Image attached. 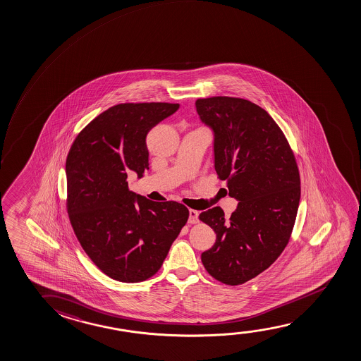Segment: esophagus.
I'll use <instances>...</instances> for the list:
<instances>
[{"label":"esophagus","mask_w":361,"mask_h":361,"mask_svg":"<svg viewBox=\"0 0 361 361\" xmlns=\"http://www.w3.org/2000/svg\"><path fill=\"white\" fill-rule=\"evenodd\" d=\"M190 212V216H188V224H197L199 222V211H196V209H190L188 211Z\"/></svg>","instance_id":"obj_1"}]
</instances>
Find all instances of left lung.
Segmentation results:
<instances>
[{
	"instance_id": "obj_1",
	"label": "left lung",
	"mask_w": 361,
	"mask_h": 361,
	"mask_svg": "<svg viewBox=\"0 0 361 361\" xmlns=\"http://www.w3.org/2000/svg\"><path fill=\"white\" fill-rule=\"evenodd\" d=\"M196 109L214 131V170L240 201L230 219L219 206L200 214L216 233L201 261L216 281L240 286L272 266L290 240L300 200L298 164L282 129L250 100L200 98Z\"/></svg>"
}]
</instances>
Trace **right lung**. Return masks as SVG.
Masks as SVG:
<instances>
[{
	"label": "right lung",
	"mask_w": 361,
	"mask_h": 361,
	"mask_svg": "<svg viewBox=\"0 0 361 361\" xmlns=\"http://www.w3.org/2000/svg\"><path fill=\"white\" fill-rule=\"evenodd\" d=\"M178 104L123 103L84 126L66 160L71 225L80 246L115 281H147L161 268L188 220L176 201L154 202L129 190L128 173L149 169L147 135Z\"/></svg>",
	"instance_id": "obj_1"
}]
</instances>
